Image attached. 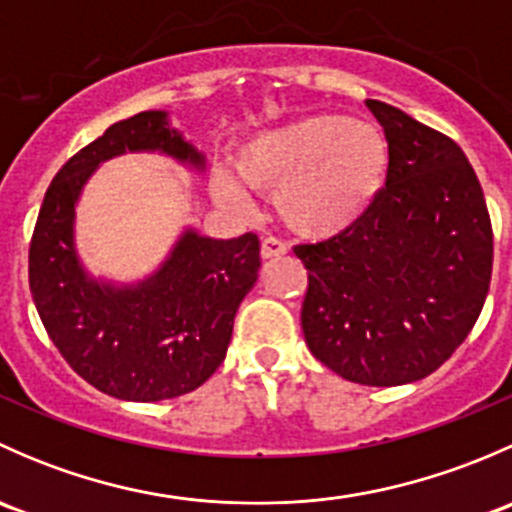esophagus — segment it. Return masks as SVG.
<instances>
[{
	"label": "esophagus",
	"instance_id": "obj_1",
	"mask_svg": "<svg viewBox=\"0 0 512 512\" xmlns=\"http://www.w3.org/2000/svg\"><path fill=\"white\" fill-rule=\"evenodd\" d=\"M260 252H262V260H275V257L287 255V245L280 240V237L267 235V237H262Z\"/></svg>",
	"mask_w": 512,
	"mask_h": 512
}]
</instances>
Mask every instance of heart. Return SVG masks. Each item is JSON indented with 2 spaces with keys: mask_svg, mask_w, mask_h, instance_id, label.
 <instances>
[{
  "mask_svg": "<svg viewBox=\"0 0 512 512\" xmlns=\"http://www.w3.org/2000/svg\"><path fill=\"white\" fill-rule=\"evenodd\" d=\"M232 165L252 190H277V213L294 232L329 237L364 218L379 198L389 153L371 123L302 116L242 143ZM213 193L232 208L247 203L240 185L227 175H215Z\"/></svg>",
  "mask_w": 512,
  "mask_h": 512,
  "instance_id": "1",
  "label": "heart"
}]
</instances>
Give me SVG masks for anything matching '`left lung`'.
<instances>
[{
    "label": "left lung",
    "mask_w": 512,
    "mask_h": 512,
    "mask_svg": "<svg viewBox=\"0 0 512 512\" xmlns=\"http://www.w3.org/2000/svg\"><path fill=\"white\" fill-rule=\"evenodd\" d=\"M389 143V170L364 218L314 245L302 332L342 379L399 386L433 374L476 324L493 272V227L456 141L384 101H366Z\"/></svg>",
    "instance_id": "8db88e82"
}]
</instances>
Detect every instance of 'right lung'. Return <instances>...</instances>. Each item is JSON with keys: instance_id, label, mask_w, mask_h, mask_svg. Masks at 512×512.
<instances>
[{"instance_id": "right-lung-1", "label": "right lung", "mask_w": 512, "mask_h": 512, "mask_svg": "<svg viewBox=\"0 0 512 512\" xmlns=\"http://www.w3.org/2000/svg\"><path fill=\"white\" fill-rule=\"evenodd\" d=\"M163 151L203 156L143 111L106 128L51 180L29 242V287L46 334L66 364L103 394L163 401L198 389L223 364L235 312L260 270L255 232L213 240L185 232L158 275L131 289L89 280L74 252V203L101 160Z\"/></svg>"}]
</instances>
